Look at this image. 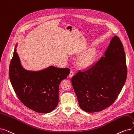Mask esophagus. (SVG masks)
Segmentation results:
<instances>
[{
    "label": "esophagus",
    "instance_id": "34e87169",
    "mask_svg": "<svg viewBox=\"0 0 134 134\" xmlns=\"http://www.w3.org/2000/svg\"><path fill=\"white\" fill-rule=\"evenodd\" d=\"M73 75H74V72H73V71H71L70 72V73H69V78H72Z\"/></svg>",
    "mask_w": 134,
    "mask_h": 134
}]
</instances>
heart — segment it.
Wrapping results in <instances>:
<instances>
[{"instance_id":"1","label":"heart","mask_w":134,"mask_h":134,"mask_svg":"<svg viewBox=\"0 0 134 134\" xmlns=\"http://www.w3.org/2000/svg\"><path fill=\"white\" fill-rule=\"evenodd\" d=\"M97 56V51L95 49H91L82 55L79 60V65L83 68L90 67L95 61Z\"/></svg>"}]
</instances>
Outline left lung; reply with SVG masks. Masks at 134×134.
I'll use <instances>...</instances> for the list:
<instances>
[{
  "instance_id": "left-lung-1",
  "label": "left lung",
  "mask_w": 134,
  "mask_h": 134,
  "mask_svg": "<svg viewBox=\"0 0 134 134\" xmlns=\"http://www.w3.org/2000/svg\"><path fill=\"white\" fill-rule=\"evenodd\" d=\"M127 67L123 45L114 36L94 66L72 78L80 107L87 112H100L115 101L125 83Z\"/></svg>"
}]
</instances>
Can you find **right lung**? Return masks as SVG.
Instances as JSON below:
<instances>
[{
	"label": "right lung",
	"instance_id": "obj_1",
	"mask_svg": "<svg viewBox=\"0 0 134 134\" xmlns=\"http://www.w3.org/2000/svg\"><path fill=\"white\" fill-rule=\"evenodd\" d=\"M16 48L9 75L16 95L25 106L35 112H52L59 103L60 83L67 78L70 69L51 66L39 71L26 70L21 65Z\"/></svg>",
	"mask_w": 134,
	"mask_h": 134
}]
</instances>
